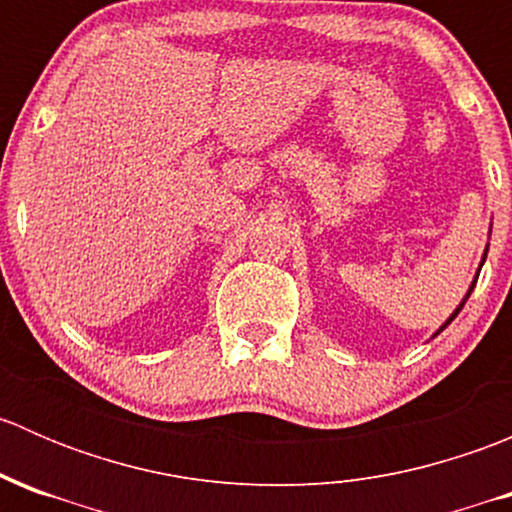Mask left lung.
<instances>
[{
    "mask_svg": "<svg viewBox=\"0 0 512 512\" xmlns=\"http://www.w3.org/2000/svg\"><path fill=\"white\" fill-rule=\"evenodd\" d=\"M485 255H488V250H485V252H483V260H480V267H483V262H485ZM473 287H476V280H473V282H471V287H468L466 297H463V302H461V304H458V307H456V312H453V314H451V317H448V319H446V324H443V327H441V329H438V332H436V334H441V332H443V329H446V327H448V324H451V322H453V319H456V317H458V312H461V309H463V304H466V299H468V297H471ZM436 334H433V337H436Z\"/></svg>",
    "mask_w": 512,
    "mask_h": 512,
    "instance_id": "left-lung-1",
    "label": "left lung"
}]
</instances>
